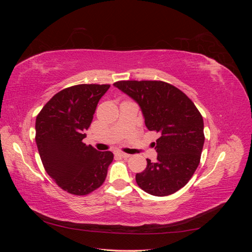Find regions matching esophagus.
Segmentation results:
<instances>
[{
    "mask_svg": "<svg viewBox=\"0 0 252 252\" xmlns=\"http://www.w3.org/2000/svg\"><path fill=\"white\" fill-rule=\"evenodd\" d=\"M117 155H118V156H120V157H122V158H127L130 157V155L125 154V152H121V151H118V152H117Z\"/></svg>",
    "mask_w": 252,
    "mask_h": 252,
    "instance_id": "obj_1",
    "label": "esophagus"
}]
</instances>
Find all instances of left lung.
Returning <instances> with one entry per match:
<instances>
[{
  "instance_id": "8db88e82",
  "label": "left lung",
  "mask_w": 252,
  "mask_h": 252,
  "mask_svg": "<svg viewBox=\"0 0 252 252\" xmlns=\"http://www.w3.org/2000/svg\"><path fill=\"white\" fill-rule=\"evenodd\" d=\"M140 105L145 125L159 133L157 162L135 181L145 192L166 196L177 192L192 178L204 146L203 117L182 90L163 81H119L113 83Z\"/></svg>"
}]
</instances>
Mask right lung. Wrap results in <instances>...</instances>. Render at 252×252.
<instances>
[{
	"mask_svg": "<svg viewBox=\"0 0 252 252\" xmlns=\"http://www.w3.org/2000/svg\"><path fill=\"white\" fill-rule=\"evenodd\" d=\"M109 84H80L59 91L35 120V142L45 170L68 193L86 195L101 187L113 159L83 143L96 105Z\"/></svg>",
	"mask_w": 252,
	"mask_h": 252,
	"instance_id": "add662e5",
	"label": "right lung"
}]
</instances>
